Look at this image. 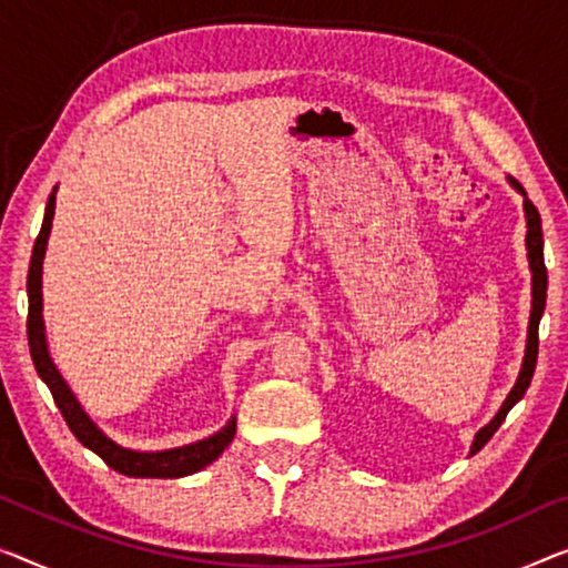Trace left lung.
I'll return each instance as SVG.
<instances>
[{
	"instance_id": "left-lung-1",
	"label": "left lung",
	"mask_w": 568,
	"mask_h": 568,
	"mask_svg": "<svg viewBox=\"0 0 568 568\" xmlns=\"http://www.w3.org/2000/svg\"><path fill=\"white\" fill-rule=\"evenodd\" d=\"M507 181L518 193H523V209H526V224H528V234H526V247H528V265H530V283H532V301H530V321H528V344H526V357H523V367L518 375V383L513 385L510 395L505 397L503 408L497 410V416L487 423L485 428L474 436L471 444V454H477L481 446H485L497 428L503 426V420L515 403L526 395L532 372H536V359H538V324L540 316H544L546 308V287H548V273H546V262H544V230H540V214L538 209L532 206V201L528 199V193L523 185L515 181V178L507 175Z\"/></svg>"
}]
</instances>
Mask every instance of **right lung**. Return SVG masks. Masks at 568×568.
Listing matches in <instances>:
<instances>
[{"instance_id":"add662e5","label":"right lung","mask_w":568,"mask_h":568,"mask_svg":"<svg viewBox=\"0 0 568 568\" xmlns=\"http://www.w3.org/2000/svg\"><path fill=\"white\" fill-rule=\"evenodd\" d=\"M53 214H55V189L48 199L45 216H42L40 234L30 257L28 342H30L32 365H36L42 383L50 387V395H53L58 410H61V416L65 418L71 434L79 438L83 446L91 448L97 456H101L106 467H112L120 474H126V477L175 479V477H185V474H193V471H201L203 467H209V464L219 459V454L232 444V438L236 434L234 416L222 430H216L214 436L203 438V442L185 444L178 448H165V452H134V448H124L116 442H112V438H109L104 430L89 418V413L81 408V403L75 400L73 390L68 387L63 375L53 365V359H50V352H48L45 324H42V257H45L50 226H53Z\"/></svg>"}]
</instances>
